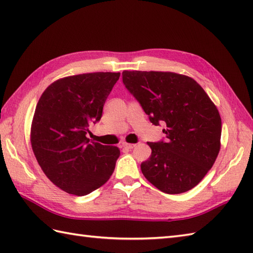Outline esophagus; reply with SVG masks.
<instances>
[{"instance_id":"34e87169","label":"esophagus","mask_w":253,"mask_h":253,"mask_svg":"<svg viewBox=\"0 0 253 253\" xmlns=\"http://www.w3.org/2000/svg\"><path fill=\"white\" fill-rule=\"evenodd\" d=\"M122 147L124 149H126V150H130V149H132L133 147H135V144H132V143H123Z\"/></svg>"}]
</instances>
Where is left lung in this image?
<instances>
[{"mask_svg":"<svg viewBox=\"0 0 253 253\" xmlns=\"http://www.w3.org/2000/svg\"><path fill=\"white\" fill-rule=\"evenodd\" d=\"M123 83L153 125L165 124V140L148 142L151 157L144 177L159 190L177 195L192 189L211 169L221 148L222 121L196 80L170 72L124 71Z\"/></svg>","mask_w":253,"mask_h":253,"instance_id":"left-lung-1","label":"left lung"}]
</instances>
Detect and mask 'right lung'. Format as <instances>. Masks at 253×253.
<instances>
[{
  "label": "right lung",
  "mask_w": 253,
  "mask_h": 253,
  "mask_svg": "<svg viewBox=\"0 0 253 253\" xmlns=\"http://www.w3.org/2000/svg\"><path fill=\"white\" fill-rule=\"evenodd\" d=\"M121 73L75 75L51 84L38 102L31 147L47 178L60 189L85 196L110 179L120 149L90 142L91 124L102 117Z\"/></svg>",
  "instance_id": "right-lung-1"
}]
</instances>
